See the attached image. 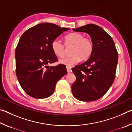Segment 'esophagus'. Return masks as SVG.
Returning a JSON list of instances; mask_svg holds the SVG:
<instances>
[{"instance_id": "obj_1", "label": "esophagus", "mask_w": 132, "mask_h": 132, "mask_svg": "<svg viewBox=\"0 0 132 132\" xmlns=\"http://www.w3.org/2000/svg\"><path fill=\"white\" fill-rule=\"evenodd\" d=\"M66 69H67V71H68V73H70L71 71V69L70 67L66 66Z\"/></svg>"}]
</instances>
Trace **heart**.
<instances>
[{
  "label": "heart",
  "mask_w": 132,
  "mask_h": 132,
  "mask_svg": "<svg viewBox=\"0 0 132 132\" xmlns=\"http://www.w3.org/2000/svg\"><path fill=\"white\" fill-rule=\"evenodd\" d=\"M64 45H73L70 56L65 57L59 61V63L66 66H71L77 63L80 60H87L92 53L93 43L89 38L80 32H73L64 38V44L58 39H55L51 43V48L54 54L57 57L64 56Z\"/></svg>",
  "instance_id": "obj_1"
}]
</instances>
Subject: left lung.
Segmentation results:
<instances>
[{"mask_svg": "<svg viewBox=\"0 0 132 132\" xmlns=\"http://www.w3.org/2000/svg\"><path fill=\"white\" fill-rule=\"evenodd\" d=\"M73 30L90 35L93 50L87 61L72 68L76 79L71 86V91L80 101H96L108 91L114 81L117 50L112 37L98 26L89 24Z\"/></svg>", "mask_w": 132, "mask_h": 132, "instance_id": "left-lung-1", "label": "left lung"}]
</instances>
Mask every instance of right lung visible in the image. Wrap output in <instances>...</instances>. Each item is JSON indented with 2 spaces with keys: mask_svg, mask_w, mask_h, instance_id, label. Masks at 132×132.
<instances>
[{
  "mask_svg": "<svg viewBox=\"0 0 132 132\" xmlns=\"http://www.w3.org/2000/svg\"><path fill=\"white\" fill-rule=\"evenodd\" d=\"M69 30L43 23L29 28L21 35L15 49V73L22 88L31 97H50L56 82L67 74L64 64L50 67L48 64L58 61L51 43Z\"/></svg>",
  "mask_w": 132,
  "mask_h": 132,
  "instance_id": "right-lung-1",
  "label": "right lung"
}]
</instances>
